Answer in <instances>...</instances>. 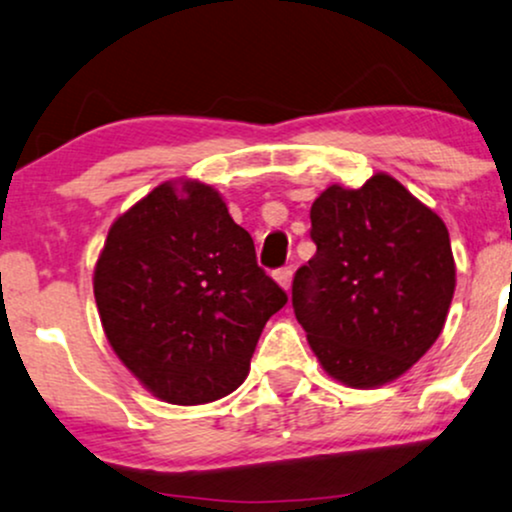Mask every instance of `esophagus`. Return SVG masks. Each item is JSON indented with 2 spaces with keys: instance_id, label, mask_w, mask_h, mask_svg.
Listing matches in <instances>:
<instances>
[{
  "instance_id": "esophagus-1",
  "label": "esophagus",
  "mask_w": 512,
  "mask_h": 512,
  "mask_svg": "<svg viewBox=\"0 0 512 512\" xmlns=\"http://www.w3.org/2000/svg\"><path fill=\"white\" fill-rule=\"evenodd\" d=\"M274 279H276V284L281 286V289L289 291V289H291V279H293V267H281V269H276Z\"/></svg>"
}]
</instances>
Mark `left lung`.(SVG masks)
<instances>
[{
  "label": "left lung",
  "mask_w": 512,
  "mask_h": 512,
  "mask_svg": "<svg viewBox=\"0 0 512 512\" xmlns=\"http://www.w3.org/2000/svg\"><path fill=\"white\" fill-rule=\"evenodd\" d=\"M313 260L293 313L320 366L349 387L392 383L443 332L455 293L448 228L392 175L330 185L310 207Z\"/></svg>",
  "instance_id": "8db88e82"
}]
</instances>
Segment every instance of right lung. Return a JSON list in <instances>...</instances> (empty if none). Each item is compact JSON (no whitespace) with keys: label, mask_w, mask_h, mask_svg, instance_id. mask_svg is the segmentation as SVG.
Returning a JSON list of instances; mask_svg holds the SVG:
<instances>
[{"label":"right lung","mask_w":512,"mask_h":512,"mask_svg":"<svg viewBox=\"0 0 512 512\" xmlns=\"http://www.w3.org/2000/svg\"><path fill=\"white\" fill-rule=\"evenodd\" d=\"M105 337L134 378L170 404H207L248 378L286 293L255 243L199 180L154 187L117 216L93 272Z\"/></svg>","instance_id":"1"}]
</instances>
